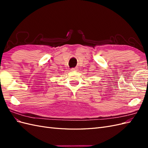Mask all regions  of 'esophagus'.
<instances>
[{"label":"esophagus","instance_id":"34e87169","mask_svg":"<svg viewBox=\"0 0 148 148\" xmlns=\"http://www.w3.org/2000/svg\"><path fill=\"white\" fill-rule=\"evenodd\" d=\"M71 70H72V71H78V69L77 68V67H75V68H72Z\"/></svg>","mask_w":148,"mask_h":148}]
</instances>
